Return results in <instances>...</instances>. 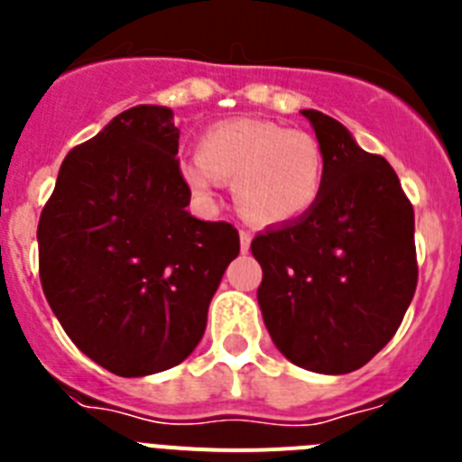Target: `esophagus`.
<instances>
[{"instance_id":"obj_1","label":"esophagus","mask_w":462,"mask_h":462,"mask_svg":"<svg viewBox=\"0 0 462 462\" xmlns=\"http://www.w3.org/2000/svg\"><path fill=\"white\" fill-rule=\"evenodd\" d=\"M250 243H252V234H247V231H240V252H243V254H247V252H250Z\"/></svg>"}]
</instances>
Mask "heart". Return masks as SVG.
I'll list each match as a JSON object with an SVG mask.
<instances>
[{"mask_svg": "<svg viewBox=\"0 0 462 462\" xmlns=\"http://www.w3.org/2000/svg\"><path fill=\"white\" fill-rule=\"evenodd\" d=\"M180 178L206 206L215 201L217 182H234V203L247 222L280 226L305 217L317 206L326 159L312 134L238 117L208 126L199 154L180 164Z\"/></svg>", "mask_w": 462, "mask_h": 462, "instance_id": "b5f03b06", "label": "heart"}]
</instances>
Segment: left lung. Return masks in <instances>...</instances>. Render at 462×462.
Wrapping results in <instances>:
<instances>
[{
  "instance_id": "left-lung-1",
  "label": "left lung",
  "mask_w": 462,
  "mask_h": 462,
  "mask_svg": "<svg viewBox=\"0 0 462 462\" xmlns=\"http://www.w3.org/2000/svg\"><path fill=\"white\" fill-rule=\"evenodd\" d=\"M300 113L324 150V191L305 217L252 240L263 271L256 298L293 365L346 374L386 346L414 298V210L386 159L333 117Z\"/></svg>"
}]
</instances>
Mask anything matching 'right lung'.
I'll return each instance as SVG.
<instances>
[{
	"instance_id": "obj_1",
	"label": "right lung",
	"mask_w": 462,
	"mask_h": 462,
	"mask_svg": "<svg viewBox=\"0 0 462 462\" xmlns=\"http://www.w3.org/2000/svg\"><path fill=\"white\" fill-rule=\"evenodd\" d=\"M173 110L134 106L62 162L39 219V275L85 356L120 377L185 361L238 256V231L187 212Z\"/></svg>"
}]
</instances>
